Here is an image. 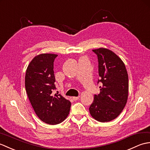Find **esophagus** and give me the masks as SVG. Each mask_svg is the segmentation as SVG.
<instances>
[{
	"label": "esophagus",
	"instance_id": "1",
	"mask_svg": "<svg viewBox=\"0 0 150 150\" xmlns=\"http://www.w3.org/2000/svg\"><path fill=\"white\" fill-rule=\"evenodd\" d=\"M79 98V96H78V97H72V99H73V100H74V101L78 100Z\"/></svg>",
	"mask_w": 150,
	"mask_h": 150
}]
</instances>
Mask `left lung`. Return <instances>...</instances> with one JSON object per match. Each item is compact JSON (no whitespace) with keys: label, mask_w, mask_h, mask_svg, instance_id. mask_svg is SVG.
Here are the masks:
<instances>
[{"label":"left lung","mask_w":150,"mask_h":150,"mask_svg":"<svg viewBox=\"0 0 150 150\" xmlns=\"http://www.w3.org/2000/svg\"><path fill=\"white\" fill-rule=\"evenodd\" d=\"M98 56L100 93L94 95L89 112L96 121L105 122L117 117L128 100V76L124 62L111 50H92Z\"/></svg>","instance_id":"obj_1"}]
</instances>
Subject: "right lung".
Returning a JSON list of instances; mask_svg holds the SVG:
<instances>
[{
    "label": "right lung",
    "instance_id": "1",
    "mask_svg": "<svg viewBox=\"0 0 150 150\" xmlns=\"http://www.w3.org/2000/svg\"><path fill=\"white\" fill-rule=\"evenodd\" d=\"M58 55L44 53L34 57L26 70L25 86L29 101L36 115L47 124H59L67 117L71 103L55 89L54 61Z\"/></svg>",
    "mask_w": 150,
    "mask_h": 150
}]
</instances>
